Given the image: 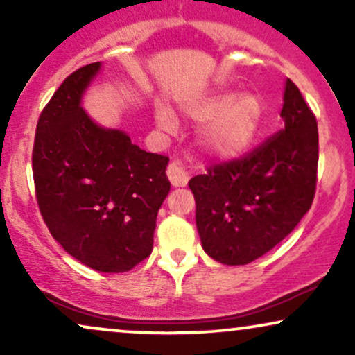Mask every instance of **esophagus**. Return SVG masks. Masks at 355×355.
Wrapping results in <instances>:
<instances>
[{
	"label": "esophagus",
	"instance_id": "34e87169",
	"mask_svg": "<svg viewBox=\"0 0 355 355\" xmlns=\"http://www.w3.org/2000/svg\"><path fill=\"white\" fill-rule=\"evenodd\" d=\"M166 177L172 182L173 187H185L189 182V175H187L185 168L178 164H170L166 168Z\"/></svg>",
	"mask_w": 355,
	"mask_h": 355
}]
</instances>
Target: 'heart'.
<instances>
[{
	"mask_svg": "<svg viewBox=\"0 0 355 355\" xmlns=\"http://www.w3.org/2000/svg\"><path fill=\"white\" fill-rule=\"evenodd\" d=\"M263 103L254 93L215 92L187 107L195 120H207L200 132L203 148L218 157H235L252 144L263 120ZM155 120L160 128L173 130L170 110L158 105Z\"/></svg>",
	"mask_w": 355,
	"mask_h": 355,
	"instance_id": "b5f03b06",
	"label": "heart"
}]
</instances>
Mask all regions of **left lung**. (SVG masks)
I'll return each mask as SVG.
<instances>
[{
  "instance_id": "8db88e82",
  "label": "left lung",
  "mask_w": 355,
  "mask_h": 355,
  "mask_svg": "<svg viewBox=\"0 0 355 355\" xmlns=\"http://www.w3.org/2000/svg\"><path fill=\"white\" fill-rule=\"evenodd\" d=\"M284 128L245 157L210 165L189 182L203 250L225 266L267 254L311 209L319 132L302 93L285 81Z\"/></svg>"
}]
</instances>
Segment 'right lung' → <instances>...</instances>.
I'll use <instances>...</instances> for the list:
<instances>
[{"label":"right lung","instance_id":"add662e5","mask_svg":"<svg viewBox=\"0 0 355 355\" xmlns=\"http://www.w3.org/2000/svg\"><path fill=\"white\" fill-rule=\"evenodd\" d=\"M100 68L89 63L60 85L40 115L31 162L53 239L93 270L118 274L152 254L157 214L170 191L168 157L145 152L81 108Z\"/></svg>","mask_w":355,"mask_h":355}]
</instances>
